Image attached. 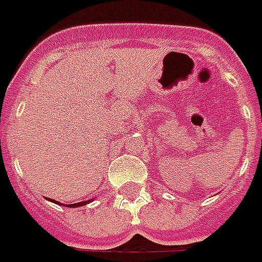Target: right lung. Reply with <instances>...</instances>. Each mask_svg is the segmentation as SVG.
I'll list each match as a JSON object with an SVG mask.
<instances>
[{"mask_svg":"<svg viewBox=\"0 0 262 262\" xmlns=\"http://www.w3.org/2000/svg\"><path fill=\"white\" fill-rule=\"evenodd\" d=\"M47 201H50V202H54L55 205H59L60 206L61 203L60 202H57V201H54V199H50V198H47ZM90 202H93V199H90V201H84V202H79V203H74V205H69V206H66V207H80V206H84V205H89Z\"/></svg>","mask_w":262,"mask_h":262,"instance_id":"1","label":"right lung"}]
</instances>
